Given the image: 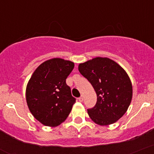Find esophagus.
<instances>
[{
  "instance_id": "esophagus-1",
  "label": "esophagus",
  "mask_w": 154,
  "mask_h": 154,
  "mask_svg": "<svg viewBox=\"0 0 154 154\" xmlns=\"http://www.w3.org/2000/svg\"><path fill=\"white\" fill-rule=\"evenodd\" d=\"M83 100H84V96H81L79 98V101L82 102V101H83Z\"/></svg>"
}]
</instances>
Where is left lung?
<instances>
[{
	"label": "left lung",
	"mask_w": 154,
	"mask_h": 154,
	"mask_svg": "<svg viewBox=\"0 0 154 154\" xmlns=\"http://www.w3.org/2000/svg\"><path fill=\"white\" fill-rule=\"evenodd\" d=\"M79 70L94 88L97 101L88 109L91 119L99 125L116 122L126 112L133 89L122 67L107 58L97 57L79 65Z\"/></svg>",
	"instance_id": "left-lung-1"
}]
</instances>
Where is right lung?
I'll use <instances>...</instances> for the list:
<instances>
[{
	"instance_id": "1",
	"label": "right lung",
	"mask_w": 154,
	"mask_h": 154,
	"mask_svg": "<svg viewBox=\"0 0 154 154\" xmlns=\"http://www.w3.org/2000/svg\"><path fill=\"white\" fill-rule=\"evenodd\" d=\"M74 63L53 58L35 70L26 86L27 105L33 116L46 126L55 127L65 121L75 102L66 79Z\"/></svg>"
}]
</instances>
